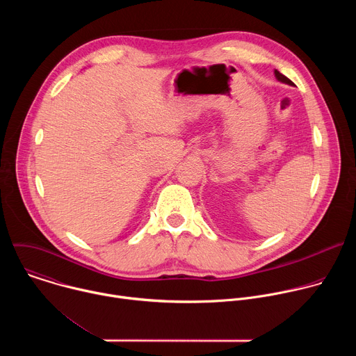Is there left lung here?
<instances>
[{
	"instance_id": "8db88e82",
	"label": "left lung",
	"mask_w": 356,
	"mask_h": 356,
	"mask_svg": "<svg viewBox=\"0 0 356 356\" xmlns=\"http://www.w3.org/2000/svg\"><path fill=\"white\" fill-rule=\"evenodd\" d=\"M275 76H276V79H277L279 81H282V83H286V84H289V86H294V84H293V81H291V80H289L286 76H283L280 72L275 70Z\"/></svg>"
}]
</instances>
